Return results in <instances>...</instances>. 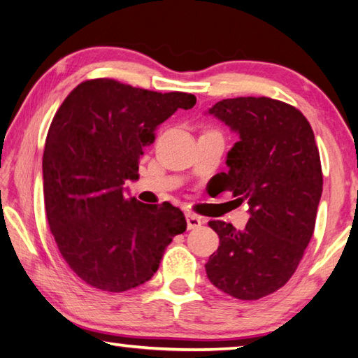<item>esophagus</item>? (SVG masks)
<instances>
[{"label":"esophagus","mask_w":358,"mask_h":358,"mask_svg":"<svg viewBox=\"0 0 358 358\" xmlns=\"http://www.w3.org/2000/svg\"><path fill=\"white\" fill-rule=\"evenodd\" d=\"M186 222H187V229L189 230L199 229V227L201 225L200 217H197L196 214H192V213H186Z\"/></svg>","instance_id":"esophagus-1"}]
</instances>
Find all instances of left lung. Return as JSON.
<instances>
[{
	"label": "left lung",
	"instance_id": "obj_1",
	"mask_svg": "<svg viewBox=\"0 0 358 358\" xmlns=\"http://www.w3.org/2000/svg\"><path fill=\"white\" fill-rule=\"evenodd\" d=\"M210 114L239 134L217 181L247 200L250 219L243 231L211 220L220 241L206 275L225 294L257 301L289 280L313 236L322 194L320 150L305 115L280 100L227 99Z\"/></svg>",
	"mask_w": 358,
	"mask_h": 358
}]
</instances>
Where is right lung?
Wrapping results in <instances>:
<instances>
[{"label":"right lung","mask_w":358,"mask_h":358,"mask_svg":"<svg viewBox=\"0 0 358 358\" xmlns=\"http://www.w3.org/2000/svg\"><path fill=\"white\" fill-rule=\"evenodd\" d=\"M194 105L192 94L96 78L78 84L56 111L43 150L45 211L62 258L89 287L122 292L150 280L186 230L180 208L127 199L123 185L139 178L161 123Z\"/></svg>","instance_id":"add662e5"}]
</instances>
